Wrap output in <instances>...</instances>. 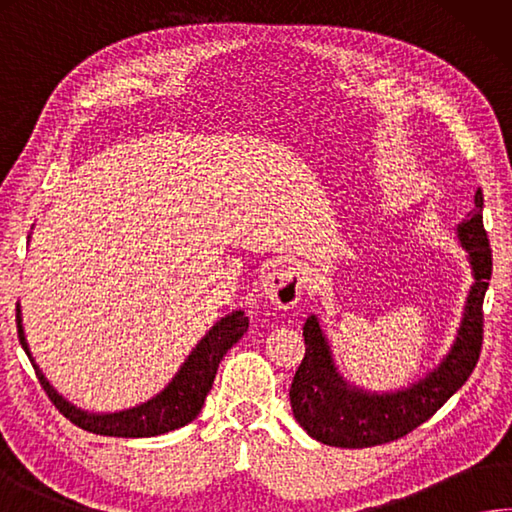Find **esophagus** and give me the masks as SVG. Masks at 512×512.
I'll return each mask as SVG.
<instances>
[{"instance_id":"34e87169","label":"esophagus","mask_w":512,"mask_h":512,"mask_svg":"<svg viewBox=\"0 0 512 512\" xmlns=\"http://www.w3.org/2000/svg\"><path fill=\"white\" fill-rule=\"evenodd\" d=\"M263 294L278 310H289L303 294V278L294 267L272 269L263 281Z\"/></svg>"}]
</instances>
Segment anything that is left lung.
<instances>
[{
	"label": "left lung",
	"mask_w": 512,
	"mask_h": 512,
	"mask_svg": "<svg viewBox=\"0 0 512 512\" xmlns=\"http://www.w3.org/2000/svg\"><path fill=\"white\" fill-rule=\"evenodd\" d=\"M475 211L457 225L475 283L470 285L464 314L448 354L435 370L397 392H368L347 383L332 356L330 341L307 316L303 325L305 356L294 374L289 401L307 435L336 448H370L406 437L428 421L475 370L484 341V296L493 274V252L481 218L484 194L477 189Z\"/></svg>",
	"instance_id": "8db88e82"
}]
</instances>
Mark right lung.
<instances>
[{"mask_svg":"<svg viewBox=\"0 0 512 512\" xmlns=\"http://www.w3.org/2000/svg\"><path fill=\"white\" fill-rule=\"evenodd\" d=\"M247 327L249 318L243 310H236L223 316L196 343L185 363L180 365L176 376H173L165 385V390H160L156 397L140 403V406H133L120 412H86L73 406L71 401H66L62 394L48 383L44 372L40 370V365L35 363L31 350H28L22 327V310H19L17 303L19 343H22L26 356L31 359L37 379H40L48 399H51L55 403V408L71 423H75L77 428L104 437H158L165 435V432L187 426L189 421H194L198 417V412L202 410V403H205L211 385H214L220 361H223L227 350H231V345L238 343L240 336L247 332Z\"/></svg>","mask_w":512,"mask_h":512,"instance_id":"right-lung-1","label":"right lung"}]
</instances>
